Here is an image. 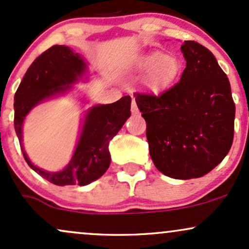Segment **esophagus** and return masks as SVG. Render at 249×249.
I'll list each match as a JSON object with an SVG mask.
<instances>
[{
  "label": "esophagus",
  "instance_id": "34e87169",
  "mask_svg": "<svg viewBox=\"0 0 249 249\" xmlns=\"http://www.w3.org/2000/svg\"><path fill=\"white\" fill-rule=\"evenodd\" d=\"M131 111H132L133 115H137V113L139 112L138 107H137V103H136V101H134L133 97H132V103H131Z\"/></svg>",
  "mask_w": 249,
  "mask_h": 249
}]
</instances>
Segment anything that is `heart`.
<instances>
[{"mask_svg":"<svg viewBox=\"0 0 249 249\" xmlns=\"http://www.w3.org/2000/svg\"><path fill=\"white\" fill-rule=\"evenodd\" d=\"M141 69H148L146 83L150 88L158 90L167 85L176 77L179 70L178 61L171 55L150 53L138 59Z\"/></svg>","mask_w":249,"mask_h":249,"instance_id":"obj_1","label":"heart"}]
</instances>
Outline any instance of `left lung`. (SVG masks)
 I'll list each match as a JSON object with an SVG mask.
<instances>
[{
    "label": "left lung",
    "instance_id": "left-lung-1",
    "mask_svg": "<svg viewBox=\"0 0 249 249\" xmlns=\"http://www.w3.org/2000/svg\"><path fill=\"white\" fill-rule=\"evenodd\" d=\"M186 68L159 95L137 91L154 166L174 179L200 178L230 152L235 104L230 81L207 48L185 41Z\"/></svg>",
    "mask_w": 249,
    "mask_h": 249
}]
</instances>
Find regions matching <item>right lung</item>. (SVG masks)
Instances as JSON below:
<instances>
[{"mask_svg":"<svg viewBox=\"0 0 249 249\" xmlns=\"http://www.w3.org/2000/svg\"><path fill=\"white\" fill-rule=\"evenodd\" d=\"M84 69V61L78 53H73L65 45H53L31 63L14 97V125L25 161L39 176L58 186H84L101 178L110 166L108 142L131 116L130 96L122 97L112 104L97 105L88 112L78 145L64 170L49 173L34 166L22 146L24 117L43 99L69 89V84L75 82Z\"/></svg>","mask_w":249,"mask_h":249,"instance_id":"1","label":"right lung"}]
</instances>
